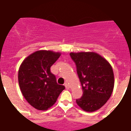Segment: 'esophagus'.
Returning a JSON list of instances; mask_svg holds the SVG:
<instances>
[{
	"instance_id": "1",
	"label": "esophagus",
	"mask_w": 131,
	"mask_h": 131,
	"mask_svg": "<svg viewBox=\"0 0 131 131\" xmlns=\"http://www.w3.org/2000/svg\"><path fill=\"white\" fill-rule=\"evenodd\" d=\"M65 86H66V88L67 89H70V86L68 84H67V83H65Z\"/></svg>"
}]
</instances>
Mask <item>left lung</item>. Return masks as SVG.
Instances as JSON below:
<instances>
[{
  "label": "left lung",
  "mask_w": 131,
  "mask_h": 131,
  "mask_svg": "<svg viewBox=\"0 0 131 131\" xmlns=\"http://www.w3.org/2000/svg\"><path fill=\"white\" fill-rule=\"evenodd\" d=\"M77 66L83 95L76 103L84 111L101 108L110 98L114 86L112 67L104 57L93 51L70 53Z\"/></svg>",
  "instance_id": "left-lung-1"
}]
</instances>
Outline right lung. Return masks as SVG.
<instances>
[{
  "label": "right lung",
  "instance_id": "obj_1",
  "mask_svg": "<svg viewBox=\"0 0 131 131\" xmlns=\"http://www.w3.org/2000/svg\"><path fill=\"white\" fill-rule=\"evenodd\" d=\"M61 54L51 50H38L28 56L20 65V90L28 103L38 110L51 107L65 89L64 86L57 84L50 70Z\"/></svg>",
  "mask_w": 131,
  "mask_h": 131
}]
</instances>
